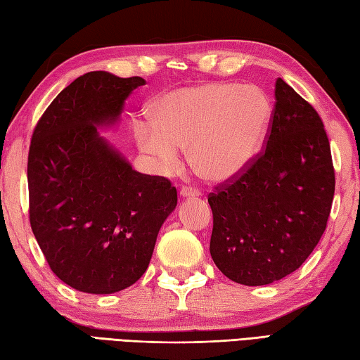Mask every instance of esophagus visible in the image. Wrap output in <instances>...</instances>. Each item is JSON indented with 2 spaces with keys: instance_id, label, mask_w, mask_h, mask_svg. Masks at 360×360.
I'll return each instance as SVG.
<instances>
[{
  "instance_id": "34e87169",
  "label": "esophagus",
  "mask_w": 360,
  "mask_h": 360,
  "mask_svg": "<svg viewBox=\"0 0 360 360\" xmlns=\"http://www.w3.org/2000/svg\"><path fill=\"white\" fill-rule=\"evenodd\" d=\"M179 196L182 200H198L200 193L196 192V190L190 188V187H182L181 192H179Z\"/></svg>"
}]
</instances>
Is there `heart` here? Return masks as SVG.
I'll use <instances>...</instances> for the list:
<instances>
[{"instance_id":"1","label":"heart","mask_w":360,"mask_h":360,"mask_svg":"<svg viewBox=\"0 0 360 360\" xmlns=\"http://www.w3.org/2000/svg\"><path fill=\"white\" fill-rule=\"evenodd\" d=\"M271 104L255 86L204 82L167 91L154 103L151 122L134 123L139 150L164 173L179 165V148L204 179L228 182L248 170L265 142Z\"/></svg>"}]
</instances>
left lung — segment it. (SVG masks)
I'll return each mask as SVG.
<instances>
[{"label":"left lung","mask_w":360,"mask_h":360,"mask_svg":"<svg viewBox=\"0 0 360 360\" xmlns=\"http://www.w3.org/2000/svg\"><path fill=\"white\" fill-rule=\"evenodd\" d=\"M334 188L321 118L279 77L265 151L209 195L218 270L237 284L266 285L300 269L326 229Z\"/></svg>","instance_id":"1"}]
</instances>
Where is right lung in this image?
<instances>
[{
  "instance_id": "add662e5",
  "label": "right lung",
  "mask_w": 360,
  "mask_h": 360,
  "mask_svg": "<svg viewBox=\"0 0 360 360\" xmlns=\"http://www.w3.org/2000/svg\"><path fill=\"white\" fill-rule=\"evenodd\" d=\"M143 77L90 72L63 89L32 134L31 228L53 273L84 293L109 295L142 278L178 204L160 176L136 172L100 131L115 129Z\"/></svg>"
}]
</instances>
